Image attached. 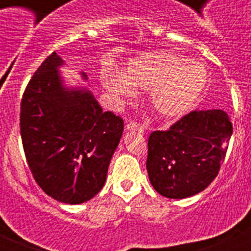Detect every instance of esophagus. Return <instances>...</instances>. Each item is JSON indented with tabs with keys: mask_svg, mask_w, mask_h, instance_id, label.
Returning a JSON list of instances; mask_svg holds the SVG:
<instances>
[{
	"mask_svg": "<svg viewBox=\"0 0 251 251\" xmlns=\"http://www.w3.org/2000/svg\"><path fill=\"white\" fill-rule=\"evenodd\" d=\"M127 130H130V132L143 133L145 132V127L141 126V124L136 123V122H129V123L127 124Z\"/></svg>",
	"mask_w": 251,
	"mask_h": 251,
	"instance_id": "obj_1",
	"label": "esophagus"
}]
</instances>
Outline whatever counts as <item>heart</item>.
Segmentation results:
<instances>
[{
    "instance_id": "heart-1",
    "label": "heart",
    "mask_w": 251,
    "mask_h": 251,
    "mask_svg": "<svg viewBox=\"0 0 251 251\" xmlns=\"http://www.w3.org/2000/svg\"><path fill=\"white\" fill-rule=\"evenodd\" d=\"M101 81L123 103L136 98V88H150L152 109L162 118L176 119L194 108L207 86L208 74L197 60L185 59L175 51L154 50L133 57L124 73H104Z\"/></svg>"
}]
</instances>
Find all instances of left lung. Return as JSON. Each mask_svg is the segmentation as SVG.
Masks as SVG:
<instances>
[{
  "instance_id": "left-lung-1",
  "label": "left lung",
  "mask_w": 251,
  "mask_h": 251,
  "mask_svg": "<svg viewBox=\"0 0 251 251\" xmlns=\"http://www.w3.org/2000/svg\"><path fill=\"white\" fill-rule=\"evenodd\" d=\"M232 134L221 109L195 110L148 138L147 172L157 192L186 199L203 191L219 174Z\"/></svg>"
}]
</instances>
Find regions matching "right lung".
Instances as JSON below:
<instances>
[{
    "label": "right lung",
    "mask_w": 251,
    "mask_h": 251,
    "mask_svg": "<svg viewBox=\"0 0 251 251\" xmlns=\"http://www.w3.org/2000/svg\"><path fill=\"white\" fill-rule=\"evenodd\" d=\"M64 64L52 52L35 72L22 97L20 128L37 185L59 202L77 205L105 183L124 123L103 112L85 86H66L59 70Z\"/></svg>",
    "instance_id": "obj_1"
}]
</instances>
